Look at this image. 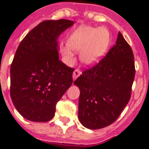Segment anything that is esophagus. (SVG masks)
Wrapping results in <instances>:
<instances>
[{
    "label": "esophagus",
    "instance_id": "esophagus-1",
    "mask_svg": "<svg viewBox=\"0 0 149 149\" xmlns=\"http://www.w3.org/2000/svg\"><path fill=\"white\" fill-rule=\"evenodd\" d=\"M80 74H81V72L79 70H75L73 71V73H72V78H73V79H77V77L80 76Z\"/></svg>",
    "mask_w": 149,
    "mask_h": 149
}]
</instances>
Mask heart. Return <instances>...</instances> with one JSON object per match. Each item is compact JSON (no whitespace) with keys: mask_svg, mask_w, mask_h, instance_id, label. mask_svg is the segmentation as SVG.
I'll list each match as a JSON object with an SVG mask.
<instances>
[{"mask_svg":"<svg viewBox=\"0 0 149 149\" xmlns=\"http://www.w3.org/2000/svg\"><path fill=\"white\" fill-rule=\"evenodd\" d=\"M111 43V34L107 28L82 26L68 39V45L61 48L65 60L72 59V50L80 52L79 58L84 65H93L105 56Z\"/></svg>","mask_w":149,"mask_h":149,"instance_id":"b5f03b06","label":"heart"}]
</instances>
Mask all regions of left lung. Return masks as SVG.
I'll list each match as a JSON object with an SVG mask.
<instances>
[{"instance_id":"1","label":"left lung","mask_w":149,"mask_h":149,"mask_svg":"<svg viewBox=\"0 0 149 149\" xmlns=\"http://www.w3.org/2000/svg\"><path fill=\"white\" fill-rule=\"evenodd\" d=\"M74 82L79 87V120L89 129L111 125L120 116L132 93L135 75L134 54L120 32L116 44Z\"/></svg>"}]
</instances>
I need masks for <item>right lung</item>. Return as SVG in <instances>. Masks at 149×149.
Returning a JSON list of instances; mask_svg holds the SVG:
<instances>
[{
    "instance_id": "add662e5",
    "label": "right lung",
    "mask_w": 149,
    "mask_h": 149,
    "mask_svg": "<svg viewBox=\"0 0 149 149\" xmlns=\"http://www.w3.org/2000/svg\"><path fill=\"white\" fill-rule=\"evenodd\" d=\"M74 24L47 20L31 29L18 45L10 65V94L15 108L27 120L46 122L72 84L73 68L58 59L57 38Z\"/></svg>"
}]
</instances>
